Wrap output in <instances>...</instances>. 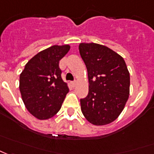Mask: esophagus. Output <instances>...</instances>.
Listing matches in <instances>:
<instances>
[{
  "mask_svg": "<svg viewBox=\"0 0 154 154\" xmlns=\"http://www.w3.org/2000/svg\"><path fill=\"white\" fill-rule=\"evenodd\" d=\"M71 84H72V85H73V86H75V85H76V81H72V83H71Z\"/></svg>",
  "mask_w": 154,
  "mask_h": 154,
  "instance_id": "1",
  "label": "esophagus"
}]
</instances>
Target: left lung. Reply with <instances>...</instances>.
<instances>
[{
    "mask_svg": "<svg viewBox=\"0 0 154 154\" xmlns=\"http://www.w3.org/2000/svg\"><path fill=\"white\" fill-rule=\"evenodd\" d=\"M79 54L87 69L89 92L80 99L81 111L95 125L118 118L130 93V74L121 56L107 46L80 43Z\"/></svg>",
    "mask_w": 154,
    "mask_h": 154,
    "instance_id": "8db88e82",
    "label": "left lung"
}]
</instances>
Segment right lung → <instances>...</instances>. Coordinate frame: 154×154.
Masks as SVG:
<instances>
[{
  "label": "right lung",
  "mask_w": 154,
  "mask_h": 154,
  "mask_svg": "<svg viewBox=\"0 0 154 154\" xmlns=\"http://www.w3.org/2000/svg\"><path fill=\"white\" fill-rule=\"evenodd\" d=\"M69 45L52 46L33 57L19 78V90L28 111L38 119H48L60 110L69 87L62 79L59 61Z\"/></svg>",
  "instance_id": "1"
}]
</instances>
